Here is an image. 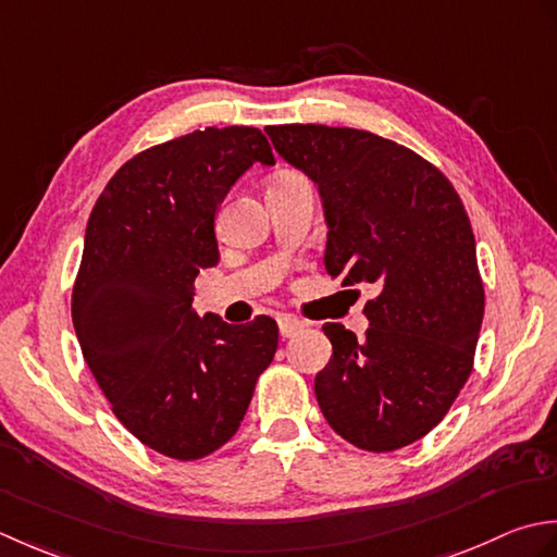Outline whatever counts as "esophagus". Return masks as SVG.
Instances as JSON below:
<instances>
[{"mask_svg":"<svg viewBox=\"0 0 557 557\" xmlns=\"http://www.w3.org/2000/svg\"><path fill=\"white\" fill-rule=\"evenodd\" d=\"M302 329H305V322L295 320V317H290V314L278 317V332H281L283 338H290V336H295L298 332H302Z\"/></svg>","mask_w":557,"mask_h":557,"instance_id":"34e87169","label":"esophagus"}]
</instances>
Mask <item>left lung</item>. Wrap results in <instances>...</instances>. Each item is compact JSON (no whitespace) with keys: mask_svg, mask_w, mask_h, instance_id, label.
Wrapping results in <instances>:
<instances>
[{"mask_svg":"<svg viewBox=\"0 0 557 557\" xmlns=\"http://www.w3.org/2000/svg\"><path fill=\"white\" fill-rule=\"evenodd\" d=\"M264 132L320 191L329 274L380 290L362 310V338L338 322L322 326L332 360L314 394L326 423L368 451L411 445L447 416L481 334L485 295L463 203L435 165L377 134L324 124Z\"/></svg>","mask_w":557,"mask_h":557,"instance_id":"8db88e82","label":"left lung"}]
</instances>
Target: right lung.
Listing matches in <instances>:
<instances>
[{"mask_svg": "<svg viewBox=\"0 0 557 557\" xmlns=\"http://www.w3.org/2000/svg\"><path fill=\"white\" fill-rule=\"evenodd\" d=\"M255 163L274 165L255 127L199 129L134 156L86 225L72 320L120 423L146 447L201 459L240 428L278 326L191 308L195 278L221 259L215 213Z\"/></svg>", "mask_w": 557, "mask_h": 557, "instance_id": "obj_1", "label": "right lung"}]
</instances>
